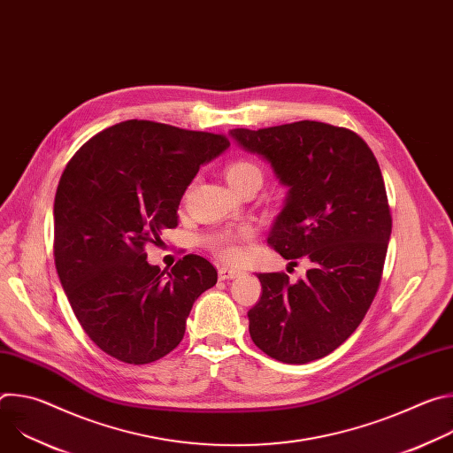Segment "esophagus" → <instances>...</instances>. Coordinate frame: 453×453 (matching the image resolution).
Listing matches in <instances>:
<instances>
[{
  "label": "esophagus",
  "mask_w": 453,
  "mask_h": 453,
  "mask_svg": "<svg viewBox=\"0 0 453 453\" xmlns=\"http://www.w3.org/2000/svg\"><path fill=\"white\" fill-rule=\"evenodd\" d=\"M242 273L240 271H236V269H229V267H220L219 269V280H222V281H226V280H234V278H238Z\"/></svg>",
  "instance_id": "esophagus-1"
}]
</instances>
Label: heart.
Returning <instances> with one entry per match:
<instances>
[{"instance_id": "b5f03b06", "label": "heart", "mask_w": 453, "mask_h": 453, "mask_svg": "<svg viewBox=\"0 0 453 453\" xmlns=\"http://www.w3.org/2000/svg\"><path fill=\"white\" fill-rule=\"evenodd\" d=\"M226 177H227V182L233 188H236L242 182H245L247 179H252V177L262 179V170H260V166L249 159H236L226 168ZM250 234L252 233L247 227L229 229V231H222V233L210 236L208 243L213 250H217V254L226 257V260L236 262L242 256V243L247 242L250 238Z\"/></svg>"}]
</instances>
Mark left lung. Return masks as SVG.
Listing matches in <instances>:
<instances>
[{"mask_svg": "<svg viewBox=\"0 0 453 453\" xmlns=\"http://www.w3.org/2000/svg\"><path fill=\"white\" fill-rule=\"evenodd\" d=\"M229 134L290 188L267 243L310 265L294 285L285 273L257 274L250 339L285 364L326 357L358 328L381 281L393 217L378 161L357 133L322 121Z\"/></svg>", "mask_w": 453, "mask_h": 453, "instance_id": "obj_1", "label": "left lung"}]
</instances>
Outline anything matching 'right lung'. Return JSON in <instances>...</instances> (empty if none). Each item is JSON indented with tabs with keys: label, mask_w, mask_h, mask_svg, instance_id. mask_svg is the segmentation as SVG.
Wrapping results in <instances>:
<instances>
[{
	"label": "right lung",
	"mask_w": 453,
	"mask_h": 453,
	"mask_svg": "<svg viewBox=\"0 0 453 453\" xmlns=\"http://www.w3.org/2000/svg\"><path fill=\"white\" fill-rule=\"evenodd\" d=\"M229 147L224 134L149 119L112 125L64 168L53 204L58 280L86 335L125 364H150L179 346L196 299L217 269L186 254L168 274L147 243L177 226V208L201 165Z\"/></svg>",
	"instance_id": "add662e5"
}]
</instances>
